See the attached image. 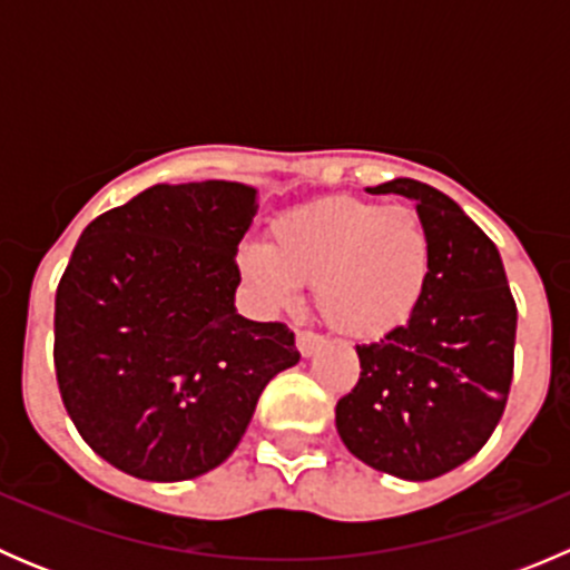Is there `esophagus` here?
<instances>
[{
	"label": "esophagus",
	"mask_w": 570,
	"mask_h": 570,
	"mask_svg": "<svg viewBox=\"0 0 570 570\" xmlns=\"http://www.w3.org/2000/svg\"><path fill=\"white\" fill-rule=\"evenodd\" d=\"M322 344V336L312 331H297V350H301V355H314V350H317Z\"/></svg>",
	"instance_id": "34e87169"
}]
</instances>
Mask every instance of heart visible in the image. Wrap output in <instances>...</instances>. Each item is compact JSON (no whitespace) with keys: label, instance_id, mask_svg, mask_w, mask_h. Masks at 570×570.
Returning a JSON list of instances; mask_svg holds the SVG:
<instances>
[{"label":"heart","instance_id":"b5f03b06","mask_svg":"<svg viewBox=\"0 0 570 570\" xmlns=\"http://www.w3.org/2000/svg\"><path fill=\"white\" fill-rule=\"evenodd\" d=\"M239 273L267 308H289L314 284L320 317L350 338H381L413 317L433 269V239L411 206L325 198L269 226V245H245Z\"/></svg>","mask_w":570,"mask_h":570}]
</instances>
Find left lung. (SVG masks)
Returning <instances> with one entry per match:
<instances>
[{
  "instance_id": "obj_1",
  "label": "left lung",
  "mask_w": 570,
  "mask_h": 570,
  "mask_svg": "<svg viewBox=\"0 0 570 570\" xmlns=\"http://www.w3.org/2000/svg\"><path fill=\"white\" fill-rule=\"evenodd\" d=\"M366 189L416 200L433 269L405 325L355 344L361 377L336 402V430L372 469L435 480L474 458L502 419L519 312L497 245L450 195L416 178Z\"/></svg>"
}]
</instances>
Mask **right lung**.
Masks as SVG:
<instances>
[{
  "label": "right lung",
  "instance_id": "right-lung-1",
  "mask_svg": "<svg viewBox=\"0 0 570 570\" xmlns=\"http://www.w3.org/2000/svg\"><path fill=\"white\" fill-rule=\"evenodd\" d=\"M256 209L248 184H154L79 237L55 297V372L79 435L115 469L206 474L237 450L264 386L301 361L284 322L234 308Z\"/></svg>",
  "mask_w": 570,
  "mask_h": 570
}]
</instances>
